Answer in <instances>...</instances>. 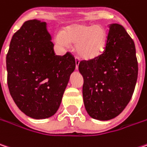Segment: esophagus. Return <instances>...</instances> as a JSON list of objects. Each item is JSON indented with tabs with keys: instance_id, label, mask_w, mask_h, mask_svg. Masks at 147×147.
Instances as JSON below:
<instances>
[{
	"instance_id": "esophagus-1",
	"label": "esophagus",
	"mask_w": 147,
	"mask_h": 147,
	"mask_svg": "<svg viewBox=\"0 0 147 147\" xmlns=\"http://www.w3.org/2000/svg\"><path fill=\"white\" fill-rule=\"evenodd\" d=\"M79 63H80V60H79L77 57H76V70H78Z\"/></svg>"
}]
</instances>
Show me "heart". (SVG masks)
I'll use <instances>...</instances> for the list:
<instances>
[{
	"instance_id": "heart-1",
	"label": "heart",
	"mask_w": 147,
	"mask_h": 147,
	"mask_svg": "<svg viewBox=\"0 0 147 147\" xmlns=\"http://www.w3.org/2000/svg\"><path fill=\"white\" fill-rule=\"evenodd\" d=\"M107 35L103 27L84 24L68 26L56 37V43L61 47H68V43L76 45L78 56L86 60L101 56L107 47Z\"/></svg>"
}]
</instances>
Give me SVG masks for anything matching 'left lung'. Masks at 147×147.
Wrapping results in <instances>:
<instances>
[{
	"label": "left lung",
	"instance_id": "obj_1",
	"mask_svg": "<svg viewBox=\"0 0 147 147\" xmlns=\"http://www.w3.org/2000/svg\"><path fill=\"white\" fill-rule=\"evenodd\" d=\"M84 105L89 116L100 121L117 117L133 95L138 76L135 43L125 28L110 25L107 47L97 58L82 61Z\"/></svg>",
	"mask_w": 147,
	"mask_h": 147
}]
</instances>
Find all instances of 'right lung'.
<instances>
[{"instance_id":"1","label":"right lung","mask_w":147,"mask_h":147,"mask_svg":"<svg viewBox=\"0 0 147 147\" xmlns=\"http://www.w3.org/2000/svg\"><path fill=\"white\" fill-rule=\"evenodd\" d=\"M47 23L26 22L13 35L6 55L8 88L18 108L34 119L53 116L61 105L74 56H56Z\"/></svg>"}]
</instances>
